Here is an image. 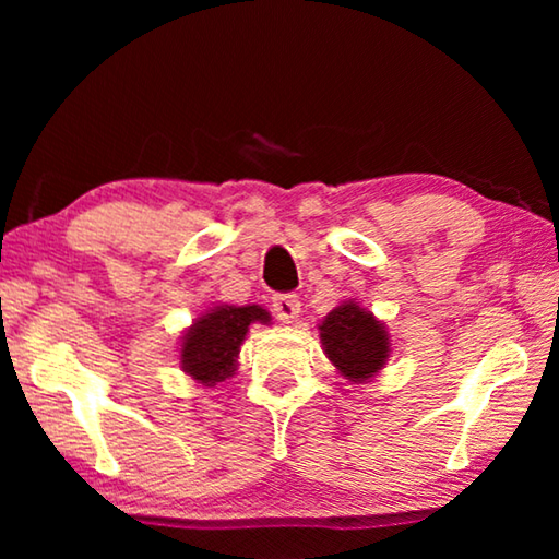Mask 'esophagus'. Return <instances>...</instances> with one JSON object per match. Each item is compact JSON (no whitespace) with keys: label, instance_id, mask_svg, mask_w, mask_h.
I'll list each match as a JSON object with an SVG mask.
<instances>
[{"label":"esophagus","instance_id":"esophagus-1","mask_svg":"<svg viewBox=\"0 0 559 559\" xmlns=\"http://www.w3.org/2000/svg\"><path fill=\"white\" fill-rule=\"evenodd\" d=\"M300 313V300L293 293H281V296H273V316H276L281 323H293Z\"/></svg>","mask_w":559,"mask_h":559}]
</instances>
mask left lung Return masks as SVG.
<instances>
[{"label":"left lung","instance_id":"obj_1","mask_svg":"<svg viewBox=\"0 0 559 559\" xmlns=\"http://www.w3.org/2000/svg\"><path fill=\"white\" fill-rule=\"evenodd\" d=\"M325 355L349 382H365L382 370L390 357V335L370 310L347 300L330 310L318 325Z\"/></svg>","mask_w":559,"mask_h":559}]
</instances>
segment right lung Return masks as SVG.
I'll use <instances>...</instances> for the list:
<instances>
[{
	"mask_svg": "<svg viewBox=\"0 0 559 559\" xmlns=\"http://www.w3.org/2000/svg\"><path fill=\"white\" fill-rule=\"evenodd\" d=\"M251 323H271L269 310L261 306H216L182 337V370L204 386L224 382L236 372V357Z\"/></svg>",
	"mask_w": 559,
	"mask_h": 559,
	"instance_id": "add662e5",
	"label": "right lung"
}]
</instances>
